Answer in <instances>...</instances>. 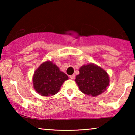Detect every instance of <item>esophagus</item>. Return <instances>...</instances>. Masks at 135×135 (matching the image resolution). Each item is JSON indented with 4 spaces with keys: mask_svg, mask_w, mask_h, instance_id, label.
I'll return each mask as SVG.
<instances>
[{
    "mask_svg": "<svg viewBox=\"0 0 135 135\" xmlns=\"http://www.w3.org/2000/svg\"><path fill=\"white\" fill-rule=\"evenodd\" d=\"M70 78L71 79H74L75 78V75H74V74H73V75H70Z\"/></svg>",
    "mask_w": 135,
    "mask_h": 135,
    "instance_id": "34e87169",
    "label": "esophagus"
}]
</instances>
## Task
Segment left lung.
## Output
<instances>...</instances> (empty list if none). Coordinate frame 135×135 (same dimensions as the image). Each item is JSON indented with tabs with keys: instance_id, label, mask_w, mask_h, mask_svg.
<instances>
[{
	"instance_id": "1",
	"label": "left lung",
	"mask_w": 135,
	"mask_h": 135,
	"mask_svg": "<svg viewBox=\"0 0 135 135\" xmlns=\"http://www.w3.org/2000/svg\"><path fill=\"white\" fill-rule=\"evenodd\" d=\"M79 74L75 81L84 94L97 97L107 89L110 83L109 75L104 69L94 63L84 65L80 68Z\"/></svg>"
}]
</instances>
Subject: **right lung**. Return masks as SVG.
I'll use <instances>...</instances> for the list:
<instances>
[{"instance_id": "right-lung-1", "label": "right lung", "mask_w": 135, "mask_h": 135, "mask_svg": "<svg viewBox=\"0 0 135 135\" xmlns=\"http://www.w3.org/2000/svg\"><path fill=\"white\" fill-rule=\"evenodd\" d=\"M69 77L61 72L52 61H44L34 72L33 86L35 91L42 97L58 93L60 88Z\"/></svg>"}]
</instances>
